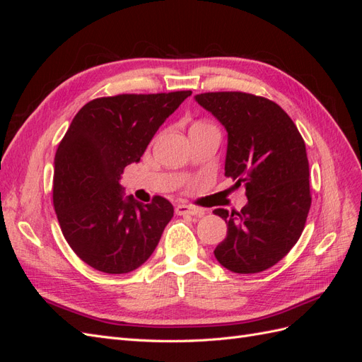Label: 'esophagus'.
<instances>
[{"instance_id": "obj_1", "label": "esophagus", "mask_w": 362, "mask_h": 362, "mask_svg": "<svg viewBox=\"0 0 362 362\" xmlns=\"http://www.w3.org/2000/svg\"><path fill=\"white\" fill-rule=\"evenodd\" d=\"M175 213H177L178 216H193V217H201L205 214L202 208L187 205V204H180L175 206Z\"/></svg>"}]
</instances>
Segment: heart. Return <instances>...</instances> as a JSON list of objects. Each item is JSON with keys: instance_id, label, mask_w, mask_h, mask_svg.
<instances>
[{"instance_id": "b5f03b06", "label": "heart", "mask_w": 362, "mask_h": 362, "mask_svg": "<svg viewBox=\"0 0 362 362\" xmlns=\"http://www.w3.org/2000/svg\"><path fill=\"white\" fill-rule=\"evenodd\" d=\"M196 125H204V124H196Z\"/></svg>"}]
</instances>
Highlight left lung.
<instances>
[{"label":"left lung","mask_w":362,"mask_h":362,"mask_svg":"<svg viewBox=\"0 0 362 362\" xmlns=\"http://www.w3.org/2000/svg\"><path fill=\"white\" fill-rule=\"evenodd\" d=\"M194 100L225 127V177L245 182L247 196L240 211H213L228 226L214 257L240 275L266 270L298 243L310 211L305 141L290 116L266 98L210 92Z\"/></svg>","instance_id":"8db88e82"}]
</instances>
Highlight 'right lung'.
I'll list each match as a JSON object with an SVG mask.
<instances>
[{
  "mask_svg": "<svg viewBox=\"0 0 362 362\" xmlns=\"http://www.w3.org/2000/svg\"><path fill=\"white\" fill-rule=\"evenodd\" d=\"M190 95L98 98L72 119L54 158L52 199L64 238L86 264L122 275L156 250L173 206L161 196L146 205L125 196L120 177Z\"/></svg>",
  "mask_w": 362,
  "mask_h": 362,
  "instance_id": "add662e5",
  "label": "right lung"
}]
</instances>
